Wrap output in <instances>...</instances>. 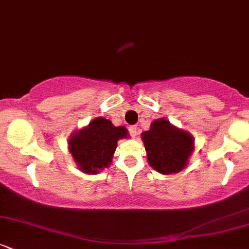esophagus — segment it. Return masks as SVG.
Instances as JSON below:
<instances>
[{
  "label": "esophagus",
  "mask_w": 249,
  "mask_h": 249,
  "mask_svg": "<svg viewBox=\"0 0 249 249\" xmlns=\"http://www.w3.org/2000/svg\"><path fill=\"white\" fill-rule=\"evenodd\" d=\"M128 132H130V136L132 137V138H136V136H137V126H136V125H132V126L128 127Z\"/></svg>",
  "instance_id": "34e87169"
}]
</instances>
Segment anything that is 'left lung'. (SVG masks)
Instances as JSON below:
<instances>
[{
    "instance_id": "8db88e82",
    "label": "left lung",
    "mask_w": 249,
    "mask_h": 249,
    "mask_svg": "<svg viewBox=\"0 0 249 249\" xmlns=\"http://www.w3.org/2000/svg\"><path fill=\"white\" fill-rule=\"evenodd\" d=\"M142 136L148 162L157 172L171 174L186 166L193 151V138L186 131L173 127L166 119H157Z\"/></svg>"
}]
</instances>
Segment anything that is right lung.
<instances>
[{
	"mask_svg": "<svg viewBox=\"0 0 249 249\" xmlns=\"http://www.w3.org/2000/svg\"><path fill=\"white\" fill-rule=\"evenodd\" d=\"M125 137L127 131L124 126L116 127L110 121L98 117L71 137L70 152L82 171L93 174L108 166L117 142Z\"/></svg>",
	"mask_w": 249,
	"mask_h": 249,
	"instance_id": "1",
	"label": "right lung"
}]
</instances>
